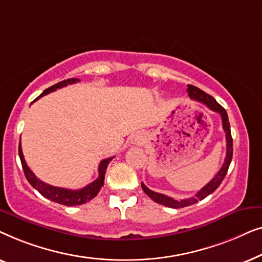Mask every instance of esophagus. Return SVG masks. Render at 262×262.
<instances>
[{
  "instance_id": "34e87169",
  "label": "esophagus",
  "mask_w": 262,
  "mask_h": 262,
  "mask_svg": "<svg viewBox=\"0 0 262 262\" xmlns=\"http://www.w3.org/2000/svg\"><path fill=\"white\" fill-rule=\"evenodd\" d=\"M139 142H141V136L136 135L134 137V143H135V144H139Z\"/></svg>"
}]
</instances>
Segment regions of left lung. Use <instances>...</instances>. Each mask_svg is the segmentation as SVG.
I'll use <instances>...</instances> for the list:
<instances>
[{
  "label": "left lung",
  "mask_w": 262,
  "mask_h": 262,
  "mask_svg": "<svg viewBox=\"0 0 262 262\" xmlns=\"http://www.w3.org/2000/svg\"><path fill=\"white\" fill-rule=\"evenodd\" d=\"M187 93L189 95V98L192 100H195V101H199L206 105L211 111L213 112H217L221 114L222 117V124H223V128L225 131V138H227V155H225V160L224 163L220 171L214 175V178L211 180L209 184L200 189V191L196 193L194 196L188 199H182V200H177L171 196L161 194V193L154 192L151 189H149L142 182V188L143 191L145 192V194L150 196L154 202H156L157 204H161V205H164L167 207H171V209H180V207H186L189 205H193V204L198 203L199 200H203L204 198H206L207 195H210L211 193H213L216 189L218 188V186L222 184L223 179L225 178V175L228 173L229 166H230L231 159H232V137H231V132H230V123H229L228 119V114L227 111H225L223 107H222L220 103H218L216 100H214L212 96L206 94L205 92H203L202 89L194 87V85L188 84L187 88Z\"/></svg>",
  "instance_id": "8db88e82"
}]
</instances>
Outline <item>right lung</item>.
<instances>
[{"label": "right lung", "mask_w": 262, "mask_h": 262, "mask_svg": "<svg viewBox=\"0 0 262 262\" xmlns=\"http://www.w3.org/2000/svg\"><path fill=\"white\" fill-rule=\"evenodd\" d=\"M78 81H80L78 78H68V80L60 81L55 85H51L50 88L45 89L39 98H41V96L49 94V93L51 92H55L59 88L67 87L68 84L77 83ZM19 156L21 160V164H23L25 177H26L28 182L32 185V187L37 189V191L40 193L44 198H48L50 200H52V202L62 204V205H66V206L82 205V204L91 202L93 198H95V196L98 195L99 191L103 186V180H105L107 166H108V163L113 159V157H110V159H105L100 162L99 177L95 181H93L92 184L87 185L85 187L81 189H68V188H62V187H55V186L48 185L45 184V182H42L41 180H39V179L33 174V171L30 169V167L27 166L26 161L24 159L23 149H21V143L19 145Z\"/></svg>", "instance_id": "add662e5"}]
</instances>
